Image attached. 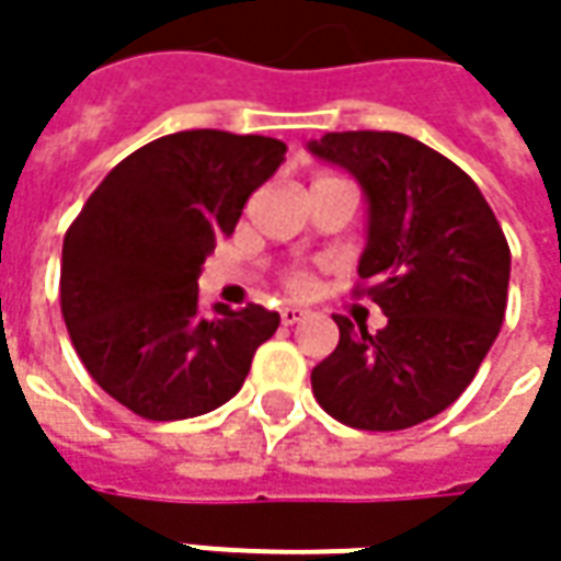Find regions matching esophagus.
I'll list each match as a JSON object with an SVG mask.
<instances>
[{
  "instance_id": "34e87169",
  "label": "esophagus",
  "mask_w": 561,
  "mask_h": 561,
  "mask_svg": "<svg viewBox=\"0 0 561 561\" xmlns=\"http://www.w3.org/2000/svg\"><path fill=\"white\" fill-rule=\"evenodd\" d=\"M306 314H309V309H299V306H284V309H280V321L290 328V324H299Z\"/></svg>"
}]
</instances>
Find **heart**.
<instances>
[{"label":"heart","mask_w":561,"mask_h":561,"mask_svg":"<svg viewBox=\"0 0 561 561\" xmlns=\"http://www.w3.org/2000/svg\"><path fill=\"white\" fill-rule=\"evenodd\" d=\"M290 287L293 290H306V277H302V274H293Z\"/></svg>","instance_id":"heart-1"}]
</instances>
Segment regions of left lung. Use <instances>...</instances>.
Here are the masks:
<instances>
[{"label": "left lung", "instance_id": "obj_1", "mask_svg": "<svg viewBox=\"0 0 561 561\" xmlns=\"http://www.w3.org/2000/svg\"><path fill=\"white\" fill-rule=\"evenodd\" d=\"M350 171L368 203L358 277L387 324L368 334L336 318L340 343L312 368L321 409L358 431H402L440 415L474 380L503 328L508 243L459 164L390 130L309 142Z\"/></svg>", "mask_w": 561, "mask_h": 561}]
</instances>
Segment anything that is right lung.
<instances>
[{
  "label": "right lung",
  "instance_id": "add662e5",
  "mask_svg": "<svg viewBox=\"0 0 561 561\" xmlns=\"http://www.w3.org/2000/svg\"><path fill=\"white\" fill-rule=\"evenodd\" d=\"M287 146L181 130L130 152L93 190L61 247V314L99 387L149 421L237 397L280 314L255 302L199 312V274Z\"/></svg>",
  "mask_w": 561,
  "mask_h": 561
}]
</instances>
